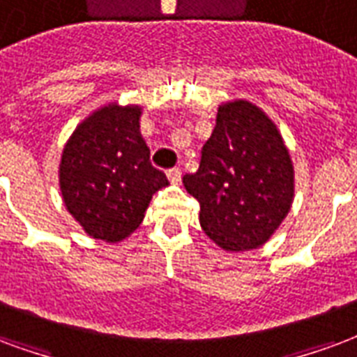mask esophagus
Wrapping results in <instances>:
<instances>
[{
  "instance_id": "1",
  "label": "esophagus",
  "mask_w": 357,
  "mask_h": 357,
  "mask_svg": "<svg viewBox=\"0 0 357 357\" xmlns=\"http://www.w3.org/2000/svg\"><path fill=\"white\" fill-rule=\"evenodd\" d=\"M181 169L178 167H173V169H169L167 171V176H169V181L173 182V184H178L181 182Z\"/></svg>"
}]
</instances>
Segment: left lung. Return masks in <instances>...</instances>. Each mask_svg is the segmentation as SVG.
<instances>
[{
  "mask_svg": "<svg viewBox=\"0 0 357 357\" xmlns=\"http://www.w3.org/2000/svg\"><path fill=\"white\" fill-rule=\"evenodd\" d=\"M182 182L199 202L204 232L232 253L264 245L287 217L295 196L293 161L282 135L247 100L218 108L199 169Z\"/></svg>",
  "mask_w": 357,
  "mask_h": 357,
  "instance_id": "obj_1",
  "label": "left lung"
}]
</instances>
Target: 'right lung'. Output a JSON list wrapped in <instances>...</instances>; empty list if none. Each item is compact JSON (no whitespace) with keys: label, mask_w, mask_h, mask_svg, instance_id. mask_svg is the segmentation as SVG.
Returning a JSON list of instances; mask_svg holds the SVG:
<instances>
[{"label":"right lung","mask_w":357,"mask_h":357,"mask_svg":"<svg viewBox=\"0 0 357 357\" xmlns=\"http://www.w3.org/2000/svg\"><path fill=\"white\" fill-rule=\"evenodd\" d=\"M140 114V106H102L75 127L62 150V199L91 238L110 243L127 238L153 194L169 184L150 163Z\"/></svg>","instance_id":"add662e5"}]
</instances>
